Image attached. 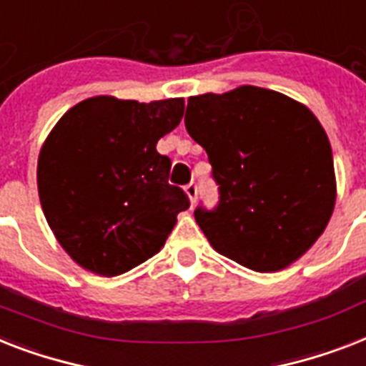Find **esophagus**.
<instances>
[{
  "label": "esophagus",
  "mask_w": 366,
  "mask_h": 366,
  "mask_svg": "<svg viewBox=\"0 0 366 366\" xmlns=\"http://www.w3.org/2000/svg\"><path fill=\"white\" fill-rule=\"evenodd\" d=\"M184 192H186V195H188V199H189V203L192 204H195V201H197V184H188V186H186V188H184Z\"/></svg>",
  "instance_id": "1"
}]
</instances>
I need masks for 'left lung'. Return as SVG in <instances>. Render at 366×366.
<instances>
[{"label":"left lung","mask_w":366,"mask_h":366,"mask_svg":"<svg viewBox=\"0 0 366 366\" xmlns=\"http://www.w3.org/2000/svg\"><path fill=\"white\" fill-rule=\"evenodd\" d=\"M186 129L219 184L218 209L195 210L214 250L257 272L301 259L337 201L331 142L316 114L280 92L244 84L189 97Z\"/></svg>","instance_id":"1"}]
</instances>
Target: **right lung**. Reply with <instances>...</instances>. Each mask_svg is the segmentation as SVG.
<instances>
[{"mask_svg": "<svg viewBox=\"0 0 366 366\" xmlns=\"http://www.w3.org/2000/svg\"><path fill=\"white\" fill-rule=\"evenodd\" d=\"M184 116V97L139 103L96 96L71 107L44 139L37 189L59 246L84 270L124 274L165 246L189 207L156 150Z\"/></svg>", "mask_w": 366, "mask_h": 366, "instance_id": "add662e5", "label": "right lung"}]
</instances>
